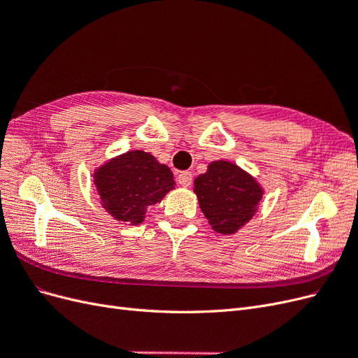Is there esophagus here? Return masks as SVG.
Returning a JSON list of instances; mask_svg holds the SVG:
<instances>
[{
  "mask_svg": "<svg viewBox=\"0 0 358 358\" xmlns=\"http://www.w3.org/2000/svg\"><path fill=\"white\" fill-rule=\"evenodd\" d=\"M178 180H179V183L182 187H189L191 183H192V175L189 171H180L179 175H178Z\"/></svg>",
  "mask_w": 358,
  "mask_h": 358,
  "instance_id": "1",
  "label": "esophagus"
}]
</instances>
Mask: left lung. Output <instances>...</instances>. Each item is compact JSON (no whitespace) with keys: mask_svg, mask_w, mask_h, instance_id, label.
<instances>
[{"mask_svg":"<svg viewBox=\"0 0 358 358\" xmlns=\"http://www.w3.org/2000/svg\"><path fill=\"white\" fill-rule=\"evenodd\" d=\"M200 209L216 233L234 234L251 221L263 199L259 183L229 161H212L194 180Z\"/></svg>","mask_w":358,"mask_h":358,"instance_id":"obj_1","label":"left lung"}]
</instances>
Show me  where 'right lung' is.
Masks as SVG:
<instances>
[{
	"label": "right lung",
	"mask_w": 358,
	"mask_h": 358,
	"mask_svg": "<svg viewBox=\"0 0 358 358\" xmlns=\"http://www.w3.org/2000/svg\"><path fill=\"white\" fill-rule=\"evenodd\" d=\"M103 208L115 220L131 225L145 221L149 206L175 188L173 173L143 150H128L94 171Z\"/></svg>",
	"instance_id": "obj_1"
}]
</instances>
